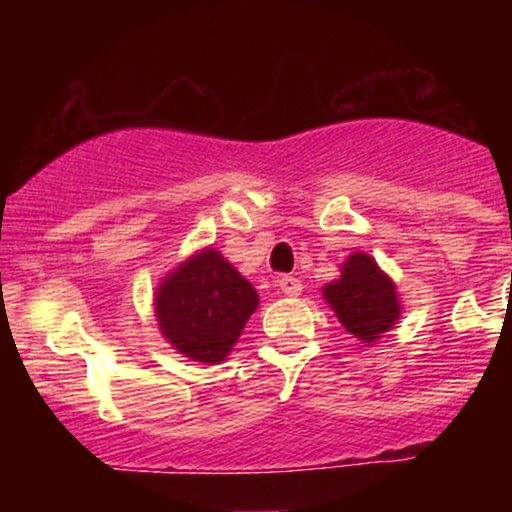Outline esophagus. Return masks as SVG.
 Listing matches in <instances>:
<instances>
[{
    "label": "esophagus",
    "instance_id": "obj_1",
    "mask_svg": "<svg viewBox=\"0 0 512 512\" xmlns=\"http://www.w3.org/2000/svg\"><path fill=\"white\" fill-rule=\"evenodd\" d=\"M276 284H279L281 293H286V296H298V293L303 291L301 279H298V276H291V274H284L279 281H276Z\"/></svg>",
    "mask_w": 512,
    "mask_h": 512
}]
</instances>
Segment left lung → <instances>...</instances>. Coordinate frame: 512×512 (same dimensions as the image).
<instances>
[{"instance_id": "1", "label": "left lung", "mask_w": 512, "mask_h": 512, "mask_svg": "<svg viewBox=\"0 0 512 512\" xmlns=\"http://www.w3.org/2000/svg\"><path fill=\"white\" fill-rule=\"evenodd\" d=\"M325 298L346 332L363 342H375L399 317L395 284L363 252L346 260L339 281L325 286Z\"/></svg>"}]
</instances>
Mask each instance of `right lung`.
<instances>
[{"mask_svg": "<svg viewBox=\"0 0 512 512\" xmlns=\"http://www.w3.org/2000/svg\"><path fill=\"white\" fill-rule=\"evenodd\" d=\"M257 293L216 250H202L166 276L156 293L163 337L180 354L219 363L238 342Z\"/></svg>", "mask_w": 512, "mask_h": 512, "instance_id": "1", "label": "right lung"}]
</instances>
